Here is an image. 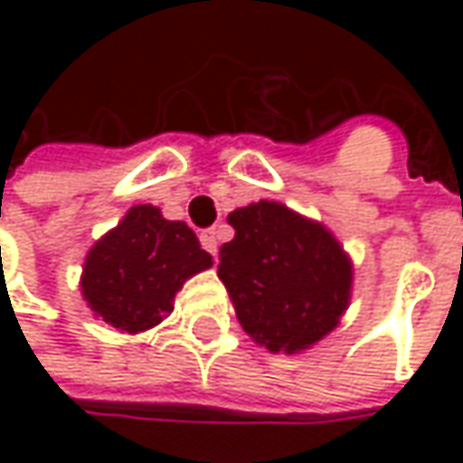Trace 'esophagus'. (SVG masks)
Instances as JSON below:
<instances>
[{
  "label": "esophagus",
  "mask_w": 463,
  "mask_h": 463,
  "mask_svg": "<svg viewBox=\"0 0 463 463\" xmlns=\"http://www.w3.org/2000/svg\"><path fill=\"white\" fill-rule=\"evenodd\" d=\"M201 246L212 254V257H217V251H220V231L217 228H206V231H201Z\"/></svg>",
  "instance_id": "1"
}]
</instances>
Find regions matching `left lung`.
Here are the masks:
<instances>
[{"mask_svg":"<svg viewBox=\"0 0 463 463\" xmlns=\"http://www.w3.org/2000/svg\"><path fill=\"white\" fill-rule=\"evenodd\" d=\"M235 238L220 249V279L241 326L268 351L322 340L351 295V262L322 225L276 201L235 209Z\"/></svg>","mask_w":463,"mask_h":463,"instance_id":"8db88e82","label":"left lung"}]
</instances>
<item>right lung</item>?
Returning <instances> with one entry per match:
<instances>
[{
    "label": "right lung",
    "mask_w": 463,
    "mask_h": 463,
    "mask_svg": "<svg viewBox=\"0 0 463 463\" xmlns=\"http://www.w3.org/2000/svg\"><path fill=\"white\" fill-rule=\"evenodd\" d=\"M209 265L212 254L184 222L163 220L155 206H134L88 251L82 295L107 324L141 332L163 322L182 284Z\"/></svg>",
    "instance_id": "right-lung-1"
}]
</instances>
